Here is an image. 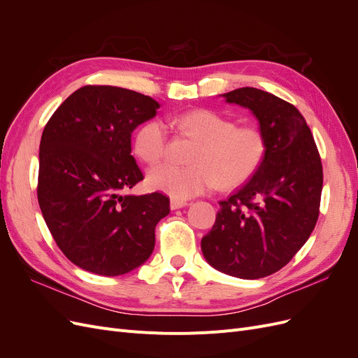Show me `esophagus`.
Instances as JSON below:
<instances>
[{
  "label": "esophagus",
  "instance_id": "34e87169",
  "mask_svg": "<svg viewBox=\"0 0 358 358\" xmlns=\"http://www.w3.org/2000/svg\"><path fill=\"white\" fill-rule=\"evenodd\" d=\"M187 204H188V201H187V200L171 199V200H170V209H171V210H176V209H180V208H185Z\"/></svg>",
  "mask_w": 358,
  "mask_h": 358
}]
</instances>
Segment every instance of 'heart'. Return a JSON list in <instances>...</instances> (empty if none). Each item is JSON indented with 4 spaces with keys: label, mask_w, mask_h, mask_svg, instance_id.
Listing matches in <instances>:
<instances>
[{
    "label": "heart",
    "mask_w": 358,
    "mask_h": 358,
    "mask_svg": "<svg viewBox=\"0 0 358 358\" xmlns=\"http://www.w3.org/2000/svg\"><path fill=\"white\" fill-rule=\"evenodd\" d=\"M170 124L182 136L196 140L189 166L162 164L148 171V187L173 199H189L218 185L231 189L243 185L263 166L267 137L258 125H237L234 119L212 109H194L171 117ZM169 138L166 127L149 119L137 128L134 155L148 166L166 158Z\"/></svg>",
    "instance_id": "heart-1"
}]
</instances>
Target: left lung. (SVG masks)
Listing matches in <instances>:
<instances>
[{"instance_id":"8db88e82","label":"left lung","mask_w":358,"mask_h":358,"mask_svg":"<svg viewBox=\"0 0 358 358\" xmlns=\"http://www.w3.org/2000/svg\"><path fill=\"white\" fill-rule=\"evenodd\" d=\"M224 96L257 116L267 137V155L243 187L220 201L201 251L210 266L227 275L258 279L287 266L315 229L321 157L306 119L291 103L257 88Z\"/></svg>"}]
</instances>
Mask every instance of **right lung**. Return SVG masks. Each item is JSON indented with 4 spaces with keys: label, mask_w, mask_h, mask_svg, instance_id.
<instances>
[{
    "label": "right lung",
    "mask_w": 358,
    "mask_h": 358,
    "mask_svg": "<svg viewBox=\"0 0 358 358\" xmlns=\"http://www.w3.org/2000/svg\"><path fill=\"white\" fill-rule=\"evenodd\" d=\"M158 107L136 91L86 85L43 129L40 209L62 254L83 270L124 275L154 251L155 225L170 212L169 197L122 192L143 180L131 155V133Z\"/></svg>",
    "instance_id": "1"
}]
</instances>
